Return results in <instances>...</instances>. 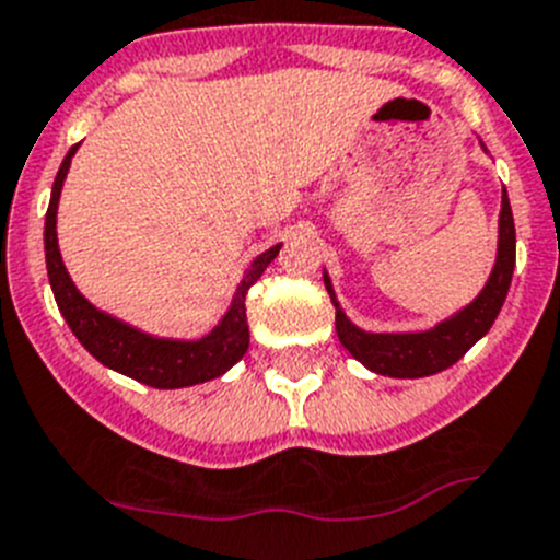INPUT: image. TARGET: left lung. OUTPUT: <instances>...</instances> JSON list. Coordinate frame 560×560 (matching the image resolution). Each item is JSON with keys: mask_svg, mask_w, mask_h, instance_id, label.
I'll list each match as a JSON object with an SVG mask.
<instances>
[{"mask_svg": "<svg viewBox=\"0 0 560 560\" xmlns=\"http://www.w3.org/2000/svg\"><path fill=\"white\" fill-rule=\"evenodd\" d=\"M513 265H516V229H513L508 195H502L500 256H497V265H493L486 290L477 295L475 304H468L460 315H455L452 320H443L441 326L430 331H418V335H371V331L357 329L349 317L342 315L335 301V292H331L329 276H324V284L337 310V337L351 351L354 360H360L362 365L382 376L418 380V376L438 374L443 368L455 365L491 329L502 304H505L508 287H511L513 279Z\"/></svg>", "mask_w": 560, "mask_h": 560, "instance_id": "obj_1", "label": "left lung"}]
</instances>
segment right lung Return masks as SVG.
<instances>
[{"mask_svg": "<svg viewBox=\"0 0 560 560\" xmlns=\"http://www.w3.org/2000/svg\"><path fill=\"white\" fill-rule=\"evenodd\" d=\"M74 144L67 153L63 164H60L58 175H55L52 184V198H49L47 209V223H44V250H47V273L49 284H52L55 301H58V310L67 317L69 329L74 331L80 342L85 346V351L92 357H97L103 365L114 368L119 374L130 376L136 382H144L150 387H161V390H170V387H189L198 385V382H209L214 376L225 374L234 362L243 360V354L248 351V315H245V295H248L250 287L259 281V276L265 273L270 261L279 256L281 245L265 250L261 256H256L254 265L245 273L243 284L236 287V299L231 304L229 315L223 317V324L218 329L206 335L198 342H178V340H155V337L142 335V331L130 329V326L119 324L114 317L103 315L100 310H94L89 301L74 290L72 279H69L63 261H60L58 250V236H55V214H58V198L60 186L67 178L69 161H72Z\"/></svg>", "mask_w": 560, "mask_h": 560, "instance_id": "1", "label": "right lung"}]
</instances>
